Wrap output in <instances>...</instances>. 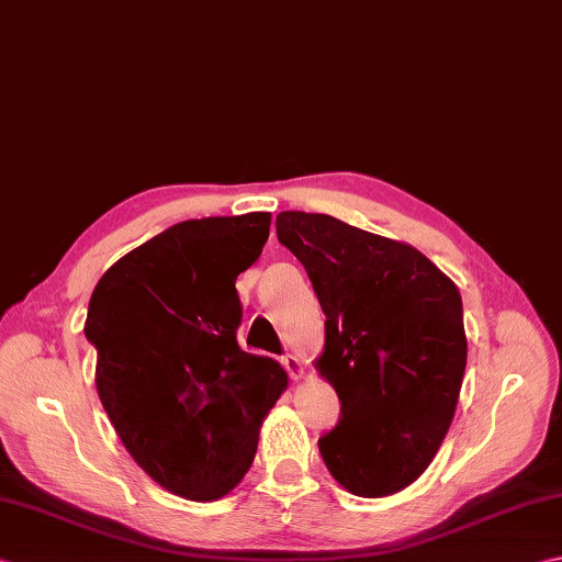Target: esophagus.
I'll return each mask as SVG.
<instances>
[{
	"instance_id": "esophagus-1",
	"label": "esophagus",
	"mask_w": 562,
	"mask_h": 562,
	"mask_svg": "<svg viewBox=\"0 0 562 562\" xmlns=\"http://www.w3.org/2000/svg\"><path fill=\"white\" fill-rule=\"evenodd\" d=\"M282 366H284V370H288V375L290 378H302V372H304V362H302V358L296 356V353H288V356H282Z\"/></svg>"
}]
</instances>
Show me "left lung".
Wrapping results in <instances>:
<instances>
[{"label": "left lung", "instance_id": "obj_1", "mask_svg": "<svg viewBox=\"0 0 562 562\" xmlns=\"http://www.w3.org/2000/svg\"><path fill=\"white\" fill-rule=\"evenodd\" d=\"M278 240L310 274L326 316L318 370L340 402L318 438L328 472L387 497L431 463L465 375L463 300L424 252L328 214L280 212Z\"/></svg>", "mask_w": 562, "mask_h": 562}]
</instances>
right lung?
<instances>
[{
	"label": "right lung",
	"instance_id": "add662e5",
	"mask_svg": "<svg viewBox=\"0 0 562 562\" xmlns=\"http://www.w3.org/2000/svg\"><path fill=\"white\" fill-rule=\"evenodd\" d=\"M268 236V212L180 222L116 260L90 296L99 400L131 458L192 502L244 480L288 387L278 362L236 340V278Z\"/></svg>",
	"mask_w": 562,
	"mask_h": 562
}]
</instances>
